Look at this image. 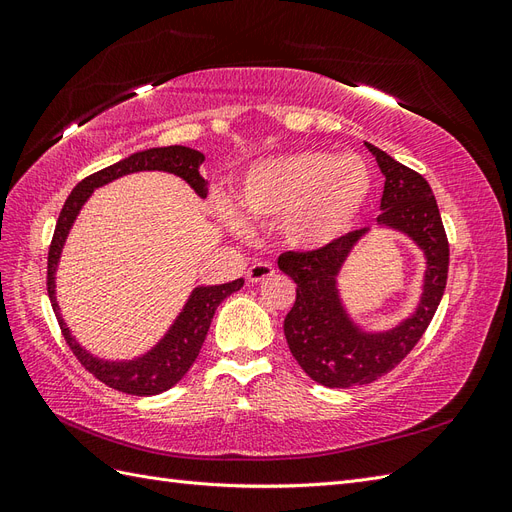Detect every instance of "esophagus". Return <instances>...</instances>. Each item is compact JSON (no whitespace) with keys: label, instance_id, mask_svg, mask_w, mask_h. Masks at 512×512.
I'll return each instance as SVG.
<instances>
[{"label":"esophagus","instance_id":"esophagus-1","mask_svg":"<svg viewBox=\"0 0 512 512\" xmlns=\"http://www.w3.org/2000/svg\"><path fill=\"white\" fill-rule=\"evenodd\" d=\"M273 275H275V269L273 265H269V262H254V265L247 269V282L258 284V282L269 280Z\"/></svg>","mask_w":512,"mask_h":512}]
</instances>
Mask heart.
Instances as JSON below:
<instances>
[{"label":"heart","mask_w":512,"mask_h":512,"mask_svg":"<svg viewBox=\"0 0 512 512\" xmlns=\"http://www.w3.org/2000/svg\"><path fill=\"white\" fill-rule=\"evenodd\" d=\"M371 170L354 153L294 151L256 164L239 190V207L256 222H280L284 243L297 252L335 245L361 218L371 194ZM228 224L245 230L237 213Z\"/></svg>","instance_id":"obj_1"}]
</instances>
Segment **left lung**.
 <instances>
[{"instance_id": "left-lung-1", "label": "left lung", "mask_w": 512, "mask_h": 512, "mask_svg": "<svg viewBox=\"0 0 512 512\" xmlns=\"http://www.w3.org/2000/svg\"><path fill=\"white\" fill-rule=\"evenodd\" d=\"M365 145L384 175L378 226L410 237L425 254L427 267L412 316L393 329L365 331L346 312L337 277L369 228L348 232L327 250L280 256L277 267L297 284V301L284 320L288 348L305 374L329 389L369 384L404 361L436 314L448 275V239L429 183L386 151Z\"/></svg>"}]
</instances>
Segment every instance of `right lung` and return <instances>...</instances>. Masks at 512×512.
Returning <instances> with one entry per match:
<instances>
[{
  "label": "right lung",
  "mask_w": 512,
  "mask_h": 512,
  "mask_svg": "<svg viewBox=\"0 0 512 512\" xmlns=\"http://www.w3.org/2000/svg\"><path fill=\"white\" fill-rule=\"evenodd\" d=\"M203 162H205L203 153L183 145L136 151L132 156L119 160L117 164L106 166L98 170V173L83 179L70 192L64 209L59 213L55 235L51 241V250H49L46 290H49V299L61 327V333H64L66 342L76 359L81 361V365L89 371V374H94L100 382L111 386L115 391L138 395V397H149V395L164 393L170 389V386H175L185 374H188L200 348H203L215 309H218V305L226 297H230L232 292L241 290L243 277H239L235 282L218 284V286H196L190 292V299L185 301L179 316L175 318L173 324H170V329L164 333V337L156 346L130 361H108V359H100L96 354H91L76 342V337H72V331L66 324V320L61 318L59 303L55 297V273L59 267L61 252H64V243L70 235L74 220L79 218L83 205L87 203V198L94 194V190L102 188V185L111 183L119 177L141 173V170H162V173L177 175L188 183L200 198H207V192H209L207 181L200 177V170H198Z\"/></svg>",
  "instance_id": "1"
}]
</instances>
